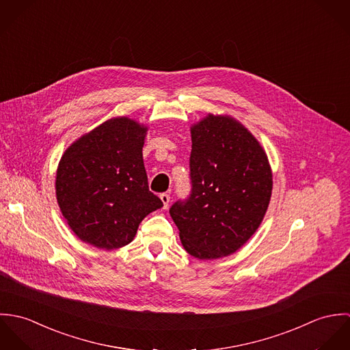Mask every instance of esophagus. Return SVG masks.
Segmentation results:
<instances>
[{"label":"esophagus","instance_id":"esophagus-1","mask_svg":"<svg viewBox=\"0 0 350 350\" xmlns=\"http://www.w3.org/2000/svg\"><path fill=\"white\" fill-rule=\"evenodd\" d=\"M160 200L163 202V207L167 208V207H168V203H170V196L165 194V193H163V194H160Z\"/></svg>","mask_w":350,"mask_h":350}]
</instances>
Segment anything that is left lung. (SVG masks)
<instances>
[{
  "instance_id": "obj_1",
  "label": "left lung",
  "mask_w": 350,
  "mask_h": 350,
  "mask_svg": "<svg viewBox=\"0 0 350 350\" xmlns=\"http://www.w3.org/2000/svg\"><path fill=\"white\" fill-rule=\"evenodd\" d=\"M191 191L170 214L191 256L225 257L260 226L272 193L271 167L258 142L230 117L208 114L191 128Z\"/></svg>"
}]
</instances>
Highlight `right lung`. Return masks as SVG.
Listing matches in <instances>:
<instances>
[{"instance_id":"add662e5","label":"right lung","mask_w":350,"mask_h":350,"mask_svg":"<svg viewBox=\"0 0 350 350\" xmlns=\"http://www.w3.org/2000/svg\"><path fill=\"white\" fill-rule=\"evenodd\" d=\"M147 128L111 118L64 152L56 198L72 232L100 250L129 244L140 222L163 202L150 193L143 161Z\"/></svg>"}]
</instances>
